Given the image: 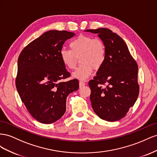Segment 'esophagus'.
Masks as SVG:
<instances>
[{"instance_id":"34e87169","label":"esophagus","mask_w":157,"mask_h":157,"mask_svg":"<svg viewBox=\"0 0 157 157\" xmlns=\"http://www.w3.org/2000/svg\"><path fill=\"white\" fill-rule=\"evenodd\" d=\"M79 86H80V87L84 86H85V84H86V83H85V82H83V81H79Z\"/></svg>"}]
</instances>
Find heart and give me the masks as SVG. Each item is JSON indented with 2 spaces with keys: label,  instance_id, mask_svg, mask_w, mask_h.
<instances>
[{
  "label": "heart",
  "instance_id": "1",
  "mask_svg": "<svg viewBox=\"0 0 157 157\" xmlns=\"http://www.w3.org/2000/svg\"><path fill=\"white\" fill-rule=\"evenodd\" d=\"M70 49H61L60 58L66 68L73 70L77 63V56H80L82 64L72 74L75 78L86 79L92 74L93 67L98 69L105 60V47L99 39L81 35L70 43Z\"/></svg>",
  "mask_w": 157,
  "mask_h": 157
}]
</instances>
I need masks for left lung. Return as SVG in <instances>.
I'll list each match as a JSON object with an SVG mask.
<instances>
[{
	"label": "left lung",
	"instance_id": "left-lung-1",
	"mask_svg": "<svg viewBox=\"0 0 157 157\" xmlns=\"http://www.w3.org/2000/svg\"><path fill=\"white\" fill-rule=\"evenodd\" d=\"M103 42L106 58L96 76L89 82L93 109L100 118L114 122L124 118L137 100L138 66L127 44L107 28L87 29Z\"/></svg>",
	"mask_w": 157,
	"mask_h": 157
}]
</instances>
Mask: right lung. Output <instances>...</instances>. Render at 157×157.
Masks as SVG:
<instances>
[{"label": "right lung", "mask_w": 157, "mask_h": 157, "mask_svg": "<svg viewBox=\"0 0 157 157\" xmlns=\"http://www.w3.org/2000/svg\"><path fill=\"white\" fill-rule=\"evenodd\" d=\"M75 35L67 31L51 30L28 44L17 60L16 86L21 101L33 117L43 124L59 120L66 109V98L77 91V79L70 77L60 58L67 39Z\"/></svg>", "instance_id": "obj_1"}]
</instances>
